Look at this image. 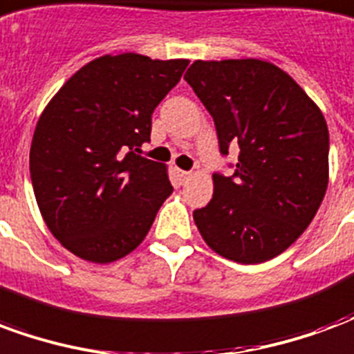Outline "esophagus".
Here are the masks:
<instances>
[{
	"instance_id": "esophagus-1",
	"label": "esophagus",
	"mask_w": 354,
	"mask_h": 354,
	"mask_svg": "<svg viewBox=\"0 0 354 354\" xmlns=\"http://www.w3.org/2000/svg\"><path fill=\"white\" fill-rule=\"evenodd\" d=\"M176 174L182 182H185V180H189V178H192V172H187V170H176Z\"/></svg>"
}]
</instances>
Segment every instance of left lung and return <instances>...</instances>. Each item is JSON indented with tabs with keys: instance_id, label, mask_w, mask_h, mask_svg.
<instances>
[{
	"instance_id": "left-lung-1",
	"label": "left lung",
	"mask_w": 354,
	"mask_h": 354,
	"mask_svg": "<svg viewBox=\"0 0 354 354\" xmlns=\"http://www.w3.org/2000/svg\"><path fill=\"white\" fill-rule=\"evenodd\" d=\"M184 80L214 119L220 153L239 144L233 176L212 174L214 195L193 220L223 258L271 260L304 233L324 199V115L288 73L266 60H195Z\"/></svg>"
}]
</instances>
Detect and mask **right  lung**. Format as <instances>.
Segmentation results:
<instances>
[{
  "mask_svg": "<svg viewBox=\"0 0 354 354\" xmlns=\"http://www.w3.org/2000/svg\"><path fill=\"white\" fill-rule=\"evenodd\" d=\"M187 64L106 55L73 73L43 109L30 147L35 201L50 233L81 260L109 263L132 252L172 193L167 167L140 147Z\"/></svg>",
  "mask_w": 354,
  "mask_h": 354,
  "instance_id": "obj_1",
  "label": "right lung"
}]
</instances>
